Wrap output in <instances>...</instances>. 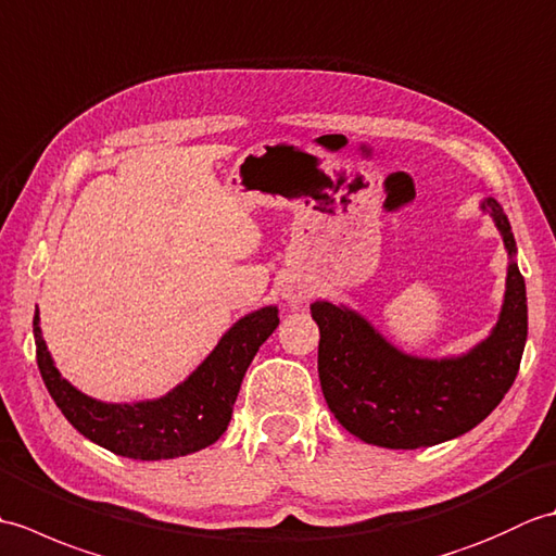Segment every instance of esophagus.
<instances>
[{"label": "esophagus", "mask_w": 556, "mask_h": 556, "mask_svg": "<svg viewBox=\"0 0 556 556\" xmlns=\"http://www.w3.org/2000/svg\"><path fill=\"white\" fill-rule=\"evenodd\" d=\"M305 293H308V291H305L303 287H293V285H287V287H285V299H287L289 303H301V301H305V299H308V296H305Z\"/></svg>", "instance_id": "34e87169"}]
</instances>
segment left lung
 <instances>
[{
  "instance_id": "left-lung-1",
  "label": "left lung",
  "mask_w": 556,
  "mask_h": 556,
  "mask_svg": "<svg viewBox=\"0 0 556 556\" xmlns=\"http://www.w3.org/2000/svg\"><path fill=\"white\" fill-rule=\"evenodd\" d=\"M482 207L492 210L514 255L511 224L497 200ZM311 315L320 327L317 372L329 410L351 434L387 448L432 446L473 430L511 389L528 337L526 281L516 263L497 327L460 358L404 356L363 317L327 301L313 303Z\"/></svg>"
}]
</instances>
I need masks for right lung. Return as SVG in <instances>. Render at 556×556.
I'll list each match as a JSON object with an SVG mask.
<instances>
[{
	"instance_id": "add662e5",
	"label": "right lung",
	"mask_w": 556,
	"mask_h": 556,
	"mask_svg": "<svg viewBox=\"0 0 556 556\" xmlns=\"http://www.w3.org/2000/svg\"><path fill=\"white\" fill-rule=\"evenodd\" d=\"M40 317H33L35 358L47 392L74 428L112 454L140 460L176 458L200 452L227 430L243 375L257 349L279 325L277 308L245 315L222 337L205 363L157 401L143 404H102L71 387L47 353Z\"/></svg>"
}]
</instances>
